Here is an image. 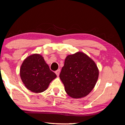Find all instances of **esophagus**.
Segmentation results:
<instances>
[{
	"label": "esophagus",
	"instance_id": "esophagus-1",
	"mask_svg": "<svg viewBox=\"0 0 125 125\" xmlns=\"http://www.w3.org/2000/svg\"><path fill=\"white\" fill-rule=\"evenodd\" d=\"M55 74H57V76H58L59 75V73H60V70H57V71L55 72Z\"/></svg>",
	"mask_w": 125,
	"mask_h": 125
}]
</instances>
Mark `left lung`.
<instances>
[{"label":"left lung","instance_id":"8db88e82","mask_svg":"<svg viewBox=\"0 0 125 125\" xmlns=\"http://www.w3.org/2000/svg\"><path fill=\"white\" fill-rule=\"evenodd\" d=\"M98 75L99 70L94 61L85 53L78 52L66 57L59 78L67 94L80 98L92 91Z\"/></svg>","mask_w":125,"mask_h":125}]
</instances>
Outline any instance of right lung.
Segmentation results:
<instances>
[{"label":"right lung","instance_id":"right-lung-1","mask_svg":"<svg viewBox=\"0 0 125 125\" xmlns=\"http://www.w3.org/2000/svg\"><path fill=\"white\" fill-rule=\"evenodd\" d=\"M20 76L25 87L34 93L44 92L57 77L42 55L36 53L24 60L20 68Z\"/></svg>","mask_w":125,"mask_h":125}]
</instances>
